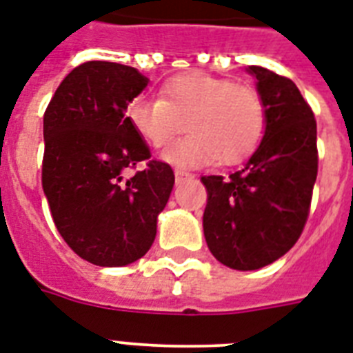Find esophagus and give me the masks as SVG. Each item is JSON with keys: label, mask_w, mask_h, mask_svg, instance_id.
<instances>
[{"label": "esophagus", "mask_w": 353, "mask_h": 353, "mask_svg": "<svg viewBox=\"0 0 353 353\" xmlns=\"http://www.w3.org/2000/svg\"><path fill=\"white\" fill-rule=\"evenodd\" d=\"M174 174H176V183H181L185 181V179H190V177H192V174H188L187 170H181V168H176Z\"/></svg>", "instance_id": "esophagus-1"}]
</instances>
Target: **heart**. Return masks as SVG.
Returning a JSON list of instances; mask_svg holds the SVG:
<instances>
[{"mask_svg":"<svg viewBox=\"0 0 353 353\" xmlns=\"http://www.w3.org/2000/svg\"><path fill=\"white\" fill-rule=\"evenodd\" d=\"M126 117L137 135L154 148L172 143L163 159L176 166L234 165L252 154L265 130V104L252 85L234 84L205 73L166 80L161 97H135Z\"/></svg>","mask_w":353,"mask_h":353,"instance_id":"1","label":"heart"}]
</instances>
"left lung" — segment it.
I'll use <instances>...</instances> for the list:
<instances>
[{
  "instance_id": "obj_1",
  "label": "left lung",
  "mask_w": 353,
  "mask_h": 353,
  "mask_svg": "<svg viewBox=\"0 0 353 353\" xmlns=\"http://www.w3.org/2000/svg\"><path fill=\"white\" fill-rule=\"evenodd\" d=\"M265 104V133L240 170L203 176V232L216 260L252 271L284 256L301 238L317 179V121L290 79L249 65Z\"/></svg>"
}]
</instances>
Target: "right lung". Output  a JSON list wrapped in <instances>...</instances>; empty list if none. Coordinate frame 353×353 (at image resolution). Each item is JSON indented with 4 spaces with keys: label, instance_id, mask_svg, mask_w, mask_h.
<instances>
[{
    "label": "right lung",
    "instance_id": "1",
    "mask_svg": "<svg viewBox=\"0 0 353 353\" xmlns=\"http://www.w3.org/2000/svg\"><path fill=\"white\" fill-rule=\"evenodd\" d=\"M146 84L130 65L80 63L43 113L41 187L52 221L80 258L102 268L148 252L176 179L168 163L152 159L124 115ZM130 170L136 174L126 178Z\"/></svg>",
    "mask_w": 353,
    "mask_h": 353
}]
</instances>
